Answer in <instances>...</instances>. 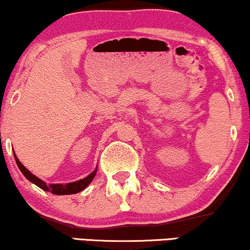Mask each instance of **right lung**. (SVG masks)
I'll return each instance as SVG.
<instances>
[{
	"label": "right lung",
	"instance_id": "obj_1",
	"mask_svg": "<svg viewBox=\"0 0 250 250\" xmlns=\"http://www.w3.org/2000/svg\"><path fill=\"white\" fill-rule=\"evenodd\" d=\"M15 159H16L17 165L19 167V169L21 170V173L26 176L27 180L30 181V182H33L34 184H36V186L41 188V189L49 191V192L53 194H59V196H61V194H74V193L80 192V191H83L85 188L92 182V180L94 179L95 174H97V168H95L90 175L85 177V179L76 181V182H71L67 184H46L44 181H42L37 176L34 175V174L30 173L29 170L19 162V159L17 158L16 153H15Z\"/></svg>",
	"mask_w": 250,
	"mask_h": 250
}]
</instances>
